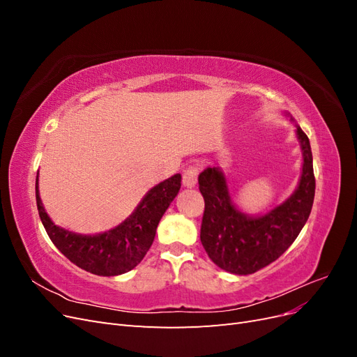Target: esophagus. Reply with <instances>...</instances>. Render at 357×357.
I'll return each instance as SVG.
<instances>
[{
  "instance_id": "obj_1",
  "label": "esophagus",
  "mask_w": 357,
  "mask_h": 357,
  "mask_svg": "<svg viewBox=\"0 0 357 357\" xmlns=\"http://www.w3.org/2000/svg\"><path fill=\"white\" fill-rule=\"evenodd\" d=\"M198 172L199 168L197 165H190L185 169V174H183V186L193 188L198 181Z\"/></svg>"
}]
</instances>
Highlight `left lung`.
I'll return each instance as SVG.
<instances>
[{
    "label": "left lung",
    "instance_id": "left-lung-1",
    "mask_svg": "<svg viewBox=\"0 0 357 357\" xmlns=\"http://www.w3.org/2000/svg\"><path fill=\"white\" fill-rule=\"evenodd\" d=\"M284 117L295 122L286 112ZM295 126L302 153L298 186L286 201L266 213L248 214L236 207L219 167L199 174V190L205 201L201 243L211 261L225 271L247 275L277 261L308 220L316 190L312 153L308 137L298 123Z\"/></svg>",
    "mask_w": 357,
    "mask_h": 357
}]
</instances>
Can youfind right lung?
Instances as JSON below:
<instances>
[{
  "label": "right lung",
  "instance_id": "add662e5",
  "mask_svg": "<svg viewBox=\"0 0 357 357\" xmlns=\"http://www.w3.org/2000/svg\"><path fill=\"white\" fill-rule=\"evenodd\" d=\"M180 186V174L158 183L122 223L113 229L92 235L71 232L52 222L40 198L38 174L36 199L41 223L58 250L84 271L112 277L131 271L143 261L155 240L159 220L177 197Z\"/></svg>",
  "mask_w": 357,
  "mask_h": 357
}]
</instances>
